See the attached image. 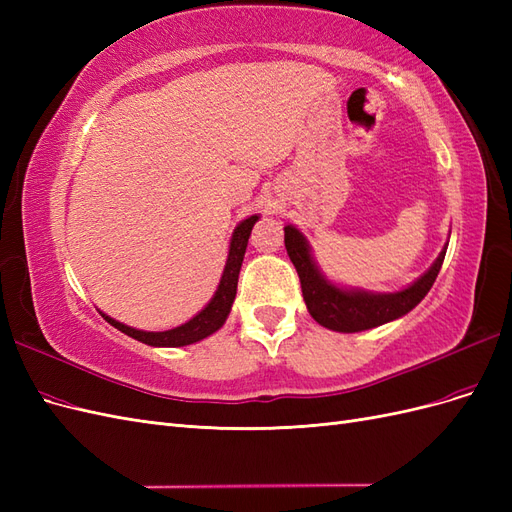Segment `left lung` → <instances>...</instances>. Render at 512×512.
Listing matches in <instances>:
<instances>
[{
	"label": "left lung",
	"mask_w": 512,
	"mask_h": 512,
	"mask_svg": "<svg viewBox=\"0 0 512 512\" xmlns=\"http://www.w3.org/2000/svg\"><path fill=\"white\" fill-rule=\"evenodd\" d=\"M284 232L286 252L292 260L294 269L299 273L301 292L309 314H312V318L318 324H322V327L339 333L374 329L384 322H391L408 314L410 309L421 303L425 299V294L431 290L446 256L444 247L438 260L431 265V269L418 277V280L406 290L391 294H371L361 290L337 288L324 280L314 265L307 241L301 232L294 226H286Z\"/></svg>",
	"instance_id": "left-lung-1"
}]
</instances>
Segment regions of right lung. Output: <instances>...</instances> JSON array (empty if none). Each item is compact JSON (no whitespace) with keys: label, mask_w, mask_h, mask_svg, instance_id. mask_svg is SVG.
<instances>
[{"label":"right lung","mask_w":512,"mask_h":512,"mask_svg":"<svg viewBox=\"0 0 512 512\" xmlns=\"http://www.w3.org/2000/svg\"><path fill=\"white\" fill-rule=\"evenodd\" d=\"M256 222H258V215H252V218L243 220L235 228V232H232L228 260H226L220 286H218V290H215L209 305L203 309V312L196 314L190 322H185V324H181V327L170 329V331L147 333V331H138V329L126 327V324L108 318L106 314H102V318L108 324H113V327L119 329L121 333H126V335L138 339V342H143L147 346L175 348V346H188V344H194V342H200V339L209 337L211 333H215L222 327V324L228 318V314H230L232 301H235V294H237V282H239V271H241V262H243V256H245L247 239H250V232H252Z\"/></svg>","instance_id":"add662e5"}]
</instances>
